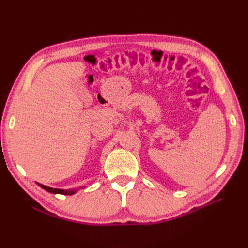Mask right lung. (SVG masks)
I'll return each mask as SVG.
<instances>
[{
  "instance_id": "obj_1",
  "label": "right lung",
  "mask_w": 248,
  "mask_h": 248,
  "mask_svg": "<svg viewBox=\"0 0 248 248\" xmlns=\"http://www.w3.org/2000/svg\"><path fill=\"white\" fill-rule=\"evenodd\" d=\"M38 185L40 186V187H42L43 189H46V190H47L48 192H51V193H60V194H73L74 192V190H70V191H68V190H63V189H57V188H51V187H47V186H46V185H43V184H39L38 183Z\"/></svg>"
}]
</instances>
